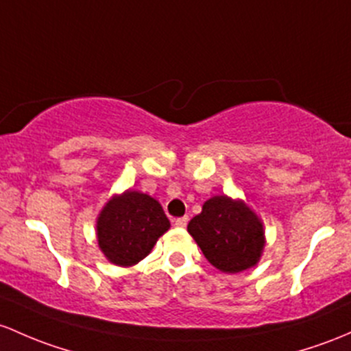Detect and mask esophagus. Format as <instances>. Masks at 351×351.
Here are the masks:
<instances>
[{"mask_svg": "<svg viewBox=\"0 0 351 351\" xmlns=\"http://www.w3.org/2000/svg\"><path fill=\"white\" fill-rule=\"evenodd\" d=\"M188 220H190V219H188V217L185 215V217H180V219H176L175 220V225H176V227H186V223H188Z\"/></svg>", "mask_w": 351, "mask_h": 351, "instance_id": "34e87169", "label": "esophagus"}]
</instances>
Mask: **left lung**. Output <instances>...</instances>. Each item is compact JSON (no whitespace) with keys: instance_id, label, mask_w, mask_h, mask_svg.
Instances as JSON below:
<instances>
[{"instance_id":"left-lung-1","label":"left lung","mask_w":351,"mask_h":351,"mask_svg":"<svg viewBox=\"0 0 351 351\" xmlns=\"http://www.w3.org/2000/svg\"><path fill=\"white\" fill-rule=\"evenodd\" d=\"M188 232L213 267L235 274L259 263L264 228L243 202L217 195L188 223Z\"/></svg>"}]
</instances>
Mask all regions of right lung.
<instances>
[{"label": "right lung", "instance_id": "obj_1", "mask_svg": "<svg viewBox=\"0 0 351 351\" xmlns=\"http://www.w3.org/2000/svg\"><path fill=\"white\" fill-rule=\"evenodd\" d=\"M168 228L160 202L128 190L110 198L99 213L97 242L109 263L129 267L145 259Z\"/></svg>", "mask_w": 351, "mask_h": 351}]
</instances>
